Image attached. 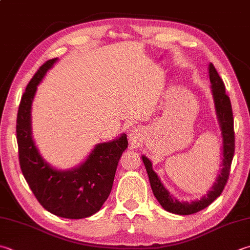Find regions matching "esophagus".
Returning <instances> with one entry per match:
<instances>
[{"label": "esophagus", "instance_id": "esophagus-1", "mask_svg": "<svg viewBox=\"0 0 250 250\" xmlns=\"http://www.w3.org/2000/svg\"><path fill=\"white\" fill-rule=\"evenodd\" d=\"M141 136L142 133L138 126H133V128H131L129 130V138L132 142H134V143H138V142L141 141Z\"/></svg>", "mask_w": 250, "mask_h": 250}]
</instances>
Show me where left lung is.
Here are the masks:
<instances>
[{
	"label": "left lung",
	"instance_id": "1",
	"mask_svg": "<svg viewBox=\"0 0 250 250\" xmlns=\"http://www.w3.org/2000/svg\"><path fill=\"white\" fill-rule=\"evenodd\" d=\"M208 76L214 105V112H216L220 133H221L222 138V157L221 165H220V167H221L220 173L213 182L212 187L207 190V194L203 195L202 198L190 200V202L178 199L161 182L160 178L153 169L151 161L145 155H142V160L144 163L146 172L148 174L154 196L165 210L174 214H181V216H188V214L200 211V210L208 207L213 200H216L221 195L228 182L229 168H231L234 156V130L231 102L226 94L224 83L211 62L208 66Z\"/></svg>",
	"mask_w": 250,
	"mask_h": 250
}]
</instances>
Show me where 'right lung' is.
<instances>
[{
  "label": "right lung",
  "mask_w": 250,
  "mask_h": 250,
  "mask_svg": "<svg viewBox=\"0 0 250 250\" xmlns=\"http://www.w3.org/2000/svg\"><path fill=\"white\" fill-rule=\"evenodd\" d=\"M58 58L40 67L26 87L17 114V143L22 174L43 208L57 217H91L108 198L119 159L128 148L126 134L94 146L80 165L57 169L42 157L32 136L31 108L38 85Z\"/></svg>",
  "instance_id": "1"
}]
</instances>
